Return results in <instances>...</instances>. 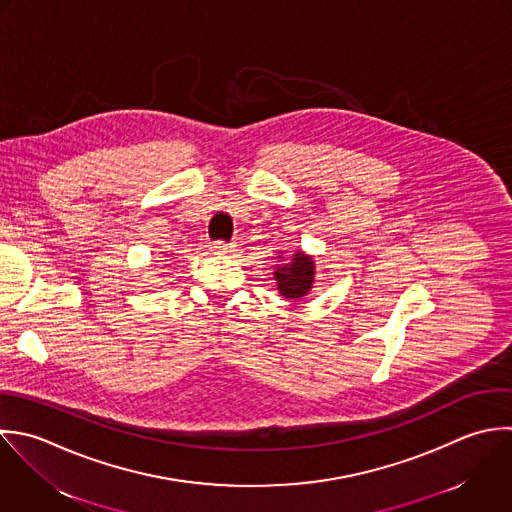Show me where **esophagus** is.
Instances as JSON below:
<instances>
[{"label":"esophagus","instance_id":"1","mask_svg":"<svg viewBox=\"0 0 512 512\" xmlns=\"http://www.w3.org/2000/svg\"><path fill=\"white\" fill-rule=\"evenodd\" d=\"M233 243H227V241H215L213 245H211V251L215 253V255H225V253H231L233 251Z\"/></svg>","mask_w":512,"mask_h":512}]
</instances>
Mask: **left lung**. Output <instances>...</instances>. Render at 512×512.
Here are the masks:
<instances>
[{"label": "left lung", "mask_w": 512, "mask_h": 512, "mask_svg": "<svg viewBox=\"0 0 512 512\" xmlns=\"http://www.w3.org/2000/svg\"><path fill=\"white\" fill-rule=\"evenodd\" d=\"M315 277V265L309 255L295 253L291 263L275 267V279L285 299H299L309 293Z\"/></svg>", "instance_id": "1"}]
</instances>
